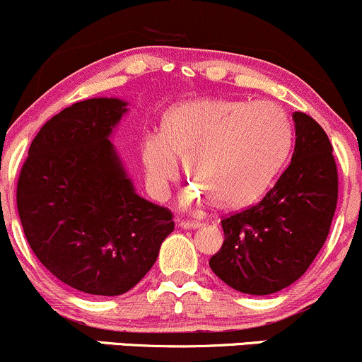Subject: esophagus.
Wrapping results in <instances>:
<instances>
[{
  "mask_svg": "<svg viewBox=\"0 0 362 362\" xmlns=\"http://www.w3.org/2000/svg\"><path fill=\"white\" fill-rule=\"evenodd\" d=\"M178 226H180V228H184V230H196V228H199L201 225L197 223V221H180Z\"/></svg>",
  "mask_w": 362,
  "mask_h": 362,
  "instance_id": "obj_1",
  "label": "esophagus"
}]
</instances>
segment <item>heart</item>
<instances>
[{
  "label": "heart",
  "instance_id": "b5f03b06",
  "mask_svg": "<svg viewBox=\"0 0 362 362\" xmlns=\"http://www.w3.org/2000/svg\"><path fill=\"white\" fill-rule=\"evenodd\" d=\"M291 149L285 113L268 101L201 98L175 105L161 122V137L142 146V161L154 197L178 178V161L196 187L190 197L232 213L259 199Z\"/></svg>",
  "mask_w": 362,
  "mask_h": 362
}]
</instances>
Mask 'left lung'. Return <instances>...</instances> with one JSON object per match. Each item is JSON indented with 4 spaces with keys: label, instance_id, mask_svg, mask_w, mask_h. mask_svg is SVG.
<instances>
[{
    "label": "left lung",
    "instance_id": "1",
    "mask_svg": "<svg viewBox=\"0 0 362 362\" xmlns=\"http://www.w3.org/2000/svg\"><path fill=\"white\" fill-rule=\"evenodd\" d=\"M291 165L252 208L221 220L225 242L209 259L235 291L268 296L304 275L323 247L339 197L337 165L325 130L293 111Z\"/></svg>",
    "mask_w": 362,
    "mask_h": 362
}]
</instances>
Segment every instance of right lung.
Listing matches in <instances>:
<instances>
[{
  "label": "right lung",
  "mask_w": 362,
  "mask_h": 362,
  "mask_svg": "<svg viewBox=\"0 0 362 362\" xmlns=\"http://www.w3.org/2000/svg\"><path fill=\"white\" fill-rule=\"evenodd\" d=\"M129 101L93 98L42 125L17 185L23 233L58 280L93 296H122L156 263L172 213L136 192L111 137Z\"/></svg>",
  "instance_id": "right-lung-1"
}]
</instances>
